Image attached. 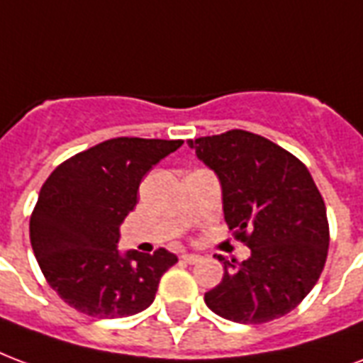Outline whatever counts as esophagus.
<instances>
[{"instance_id": "1", "label": "esophagus", "mask_w": 363, "mask_h": 363, "mask_svg": "<svg viewBox=\"0 0 363 363\" xmlns=\"http://www.w3.org/2000/svg\"><path fill=\"white\" fill-rule=\"evenodd\" d=\"M182 260H185V262H189V264H195L201 260V256L193 255V252H184V255H182Z\"/></svg>"}]
</instances>
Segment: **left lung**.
<instances>
[{
    "label": "left lung",
    "mask_w": 363,
    "mask_h": 363,
    "mask_svg": "<svg viewBox=\"0 0 363 363\" xmlns=\"http://www.w3.org/2000/svg\"><path fill=\"white\" fill-rule=\"evenodd\" d=\"M216 174L230 230L250 249L223 264L220 285L204 295L214 314L235 323L285 315L312 291L329 249L323 199L301 160L269 140L231 130L187 141Z\"/></svg>",
    "instance_id": "8db88e82"
}]
</instances>
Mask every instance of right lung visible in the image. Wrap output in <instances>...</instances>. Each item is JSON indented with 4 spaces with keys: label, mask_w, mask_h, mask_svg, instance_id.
<instances>
[{
    "label": "right lung",
    "mask_w": 363,
    "mask_h": 363,
    "mask_svg": "<svg viewBox=\"0 0 363 363\" xmlns=\"http://www.w3.org/2000/svg\"><path fill=\"white\" fill-rule=\"evenodd\" d=\"M182 140L116 138L78 152L43 184L30 218V243L51 287L82 314L113 320L140 314L178 256L120 252V223L138 204L152 166Z\"/></svg>",
    "instance_id": "obj_1"
}]
</instances>
